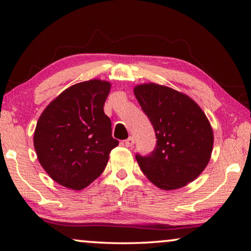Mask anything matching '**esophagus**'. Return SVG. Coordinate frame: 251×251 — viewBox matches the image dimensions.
<instances>
[{
	"mask_svg": "<svg viewBox=\"0 0 251 251\" xmlns=\"http://www.w3.org/2000/svg\"><path fill=\"white\" fill-rule=\"evenodd\" d=\"M135 144V139L133 137H128L125 141V146L126 147H131Z\"/></svg>",
	"mask_w": 251,
	"mask_h": 251,
	"instance_id": "esophagus-1",
	"label": "esophagus"
}]
</instances>
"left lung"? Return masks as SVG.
I'll list each match as a JSON object with an SVG mask.
<instances>
[{
    "instance_id": "1",
    "label": "left lung",
    "mask_w": 251,
    "mask_h": 251,
    "mask_svg": "<svg viewBox=\"0 0 251 251\" xmlns=\"http://www.w3.org/2000/svg\"><path fill=\"white\" fill-rule=\"evenodd\" d=\"M134 94L157 138L150 155H136L144 175L165 190L196 179L209 163L214 145V133L202 109L189 96L154 83L137 85Z\"/></svg>"
}]
</instances>
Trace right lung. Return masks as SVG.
Returning a JSON list of instances; mask_svg holds the SVG:
<instances>
[{"mask_svg":"<svg viewBox=\"0 0 251 251\" xmlns=\"http://www.w3.org/2000/svg\"><path fill=\"white\" fill-rule=\"evenodd\" d=\"M110 83L75 84L50 101L37 121L34 148L41 166L57 184L82 190L99 177L118 145L104 104Z\"/></svg>","mask_w":251,"mask_h":251,"instance_id":"obj_1","label":"right lung"}]
</instances>
